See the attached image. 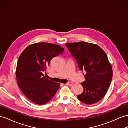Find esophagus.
<instances>
[{
  "instance_id": "obj_1",
  "label": "esophagus",
  "mask_w": 128,
  "mask_h": 128,
  "mask_svg": "<svg viewBox=\"0 0 128 128\" xmlns=\"http://www.w3.org/2000/svg\"><path fill=\"white\" fill-rule=\"evenodd\" d=\"M72 84H73V83L72 82H68L66 84V85H67V86H72Z\"/></svg>"
}]
</instances>
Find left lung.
I'll return each instance as SVG.
<instances>
[{"label": "left lung", "mask_w": 128, "mask_h": 128, "mask_svg": "<svg viewBox=\"0 0 128 128\" xmlns=\"http://www.w3.org/2000/svg\"><path fill=\"white\" fill-rule=\"evenodd\" d=\"M65 45L80 70L86 71V80L81 83L83 91L77 96L78 100L86 104L98 102L106 94L112 78V67L106 52L97 45L84 42Z\"/></svg>", "instance_id": "left-lung-1"}]
</instances>
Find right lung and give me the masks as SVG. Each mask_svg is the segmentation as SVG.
Masks as SVG:
<instances>
[{
	"label": "right lung",
	"instance_id": "obj_1",
	"mask_svg": "<svg viewBox=\"0 0 128 128\" xmlns=\"http://www.w3.org/2000/svg\"><path fill=\"white\" fill-rule=\"evenodd\" d=\"M64 51L60 45L38 42L28 46L20 55L16 68L18 85L32 102L45 104L57 92L60 84L48 80L42 73L52 59Z\"/></svg>",
	"mask_w": 128,
	"mask_h": 128
}]
</instances>
